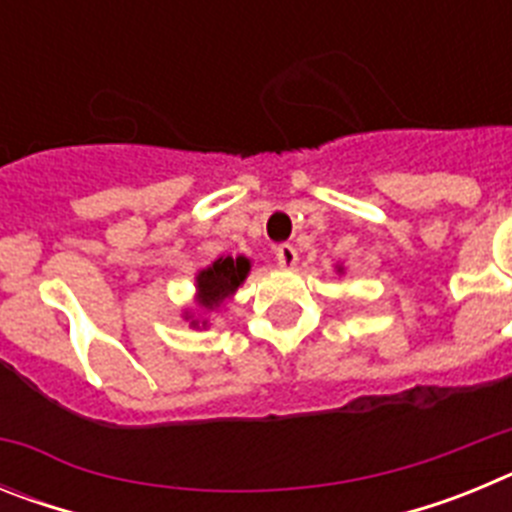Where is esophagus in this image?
I'll list each match as a JSON object with an SVG mask.
<instances>
[{
    "mask_svg": "<svg viewBox=\"0 0 512 512\" xmlns=\"http://www.w3.org/2000/svg\"><path fill=\"white\" fill-rule=\"evenodd\" d=\"M277 261L279 266H284V269H292V266L297 264V248L289 246V243L277 246Z\"/></svg>",
    "mask_w": 512,
    "mask_h": 512,
    "instance_id": "obj_1",
    "label": "esophagus"
}]
</instances>
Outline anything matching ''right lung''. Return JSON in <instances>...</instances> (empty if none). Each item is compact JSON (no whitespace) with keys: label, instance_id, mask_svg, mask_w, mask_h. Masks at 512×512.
I'll return each instance as SVG.
<instances>
[{"label":"right lung","instance_id":"obj_1","mask_svg":"<svg viewBox=\"0 0 512 512\" xmlns=\"http://www.w3.org/2000/svg\"><path fill=\"white\" fill-rule=\"evenodd\" d=\"M248 269V259L238 256V259H217L215 264L207 266L205 271H200V277H197V289H200V302L212 310L217 307L225 297H230L235 289L241 287V282L246 279Z\"/></svg>","mask_w":512,"mask_h":512}]
</instances>
